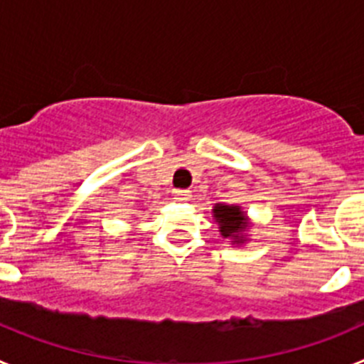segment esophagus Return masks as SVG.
<instances>
[{
    "mask_svg": "<svg viewBox=\"0 0 364 364\" xmlns=\"http://www.w3.org/2000/svg\"><path fill=\"white\" fill-rule=\"evenodd\" d=\"M173 195H175V198H178V200H188V198L191 197L189 189H175V191H173Z\"/></svg>",
    "mask_w": 364,
    "mask_h": 364,
    "instance_id": "obj_1",
    "label": "esophagus"
}]
</instances>
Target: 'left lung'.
Here are the masks:
<instances>
[{
	"mask_svg": "<svg viewBox=\"0 0 364 364\" xmlns=\"http://www.w3.org/2000/svg\"><path fill=\"white\" fill-rule=\"evenodd\" d=\"M215 220L220 226V235L224 239H233V242H242L240 233L247 226L246 217L240 211L239 205H224L217 204L213 210Z\"/></svg>",
	"mask_w": 364,
	"mask_h": 364,
	"instance_id": "8db88e82",
	"label": "left lung"
}]
</instances>
